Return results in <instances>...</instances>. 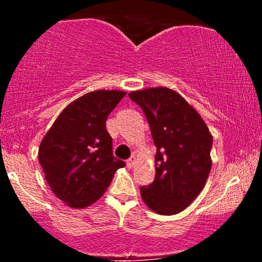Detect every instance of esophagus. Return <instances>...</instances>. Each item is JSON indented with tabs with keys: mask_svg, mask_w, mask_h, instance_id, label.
<instances>
[{
	"mask_svg": "<svg viewBox=\"0 0 262 262\" xmlns=\"http://www.w3.org/2000/svg\"><path fill=\"white\" fill-rule=\"evenodd\" d=\"M135 161H137V159H135V156H134V155L130 156V158H129L128 160H127V166H128V167H133L134 164H135Z\"/></svg>",
	"mask_w": 262,
	"mask_h": 262,
	"instance_id": "esophagus-1",
	"label": "esophagus"
}]
</instances>
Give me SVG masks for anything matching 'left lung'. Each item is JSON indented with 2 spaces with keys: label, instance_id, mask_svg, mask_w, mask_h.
Listing matches in <instances>:
<instances>
[{
  "label": "left lung",
  "instance_id": "8db88e82",
  "mask_svg": "<svg viewBox=\"0 0 262 262\" xmlns=\"http://www.w3.org/2000/svg\"><path fill=\"white\" fill-rule=\"evenodd\" d=\"M143 110L156 146L155 179L140 187L146 206L172 215L192 203L208 179L213 139L206 123L179 93L155 87L129 93Z\"/></svg>",
  "mask_w": 262,
  "mask_h": 262
}]
</instances>
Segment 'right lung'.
Here are the masks:
<instances>
[{"instance_id": "obj_1", "label": "right lung", "mask_w": 262, "mask_h": 262, "mask_svg": "<svg viewBox=\"0 0 262 262\" xmlns=\"http://www.w3.org/2000/svg\"><path fill=\"white\" fill-rule=\"evenodd\" d=\"M123 91H95L62 111L39 146V164L59 200L74 208L90 206L125 166L112 151L106 121Z\"/></svg>"}]
</instances>
